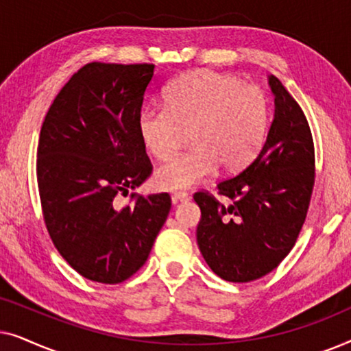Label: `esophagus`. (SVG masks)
I'll return each instance as SVG.
<instances>
[{"instance_id": "1", "label": "esophagus", "mask_w": 351, "mask_h": 351, "mask_svg": "<svg viewBox=\"0 0 351 351\" xmlns=\"http://www.w3.org/2000/svg\"><path fill=\"white\" fill-rule=\"evenodd\" d=\"M189 199H190V195L185 193V191H176V193L172 195V203H174V204L186 203Z\"/></svg>"}]
</instances>
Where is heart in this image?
Returning <instances> with one entry per match:
<instances>
[{
  "label": "heart",
  "instance_id": "obj_1",
  "mask_svg": "<svg viewBox=\"0 0 351 351\" xmlns=\"http://www.w3.org/2000/svg\"><path fill=\"white\" fill-rule=\"evenodd\" d=\"M165 107L143 108L137 129L156 160L167 161L155 172L161 190L189 189L204 180L217 165L225 172L247 166L261 152L268 132V100L262 89L210 70L180 75L165 89Z\"/></svg>",
  "mask_w": 351,
  "mask_h": 351
}]
</instances>
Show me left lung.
I'll use <instances>...</instances> for the list:
<instances>
[{"label":"left lung","mask_w":351,"mask_h":351,"mask_svg":"<svg viewBox=\"0 0 351 351\" xmlns=\"http://www.w3.org/2000/svg\"><path fill=\"white\" fill-rule=\"evenodd\" d=\"M273 117L261 153L238 176L217 184L220 203L198 191L196 241L204 261L225 281L249 282L275 270L291 252L315 185V148L299 104L276 76Z\"/></svg>","instance_id":"obj_1"}]
</instances>
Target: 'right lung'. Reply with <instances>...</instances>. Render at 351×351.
<instances>
[{"mask_svg": "<svg viewBox=\"0 0 351 351\" xmlns=\"http://www.w3.org/2000/svg\"><path fill=\"white\" fill-rule=\"evenodd\" d=\"M153 64L93 62L71 76L41 126L36 177L49 237L69 265L117 285L147 262L171 196H118L142 185L152 165L137 129Z\"/></svg>", "mask_w": 351, "mask_h": 351, "instance_id": "1", "label": "right lung"}]
</instances>
